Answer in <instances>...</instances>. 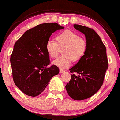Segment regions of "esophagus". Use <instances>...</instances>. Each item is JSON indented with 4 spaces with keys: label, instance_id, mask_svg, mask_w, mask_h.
Instances as JSON below:
<instances>
[{
    "label": "esophagus",
    "instance_id": "esophagus-1",
    "mask_svg": "<svg viewBox=\"0 0 120 120\" xmlns=\"http://www.w3.org/2000/svg\"><path fill=\"white\" fill-rule=\"evenodd\" d=\"M64 72H65V70H61V69H60L59 72H60V74H62V73Z\"/></svg>",
    "mask_w": 120,
    "mask_h": 120
}]
</instances>
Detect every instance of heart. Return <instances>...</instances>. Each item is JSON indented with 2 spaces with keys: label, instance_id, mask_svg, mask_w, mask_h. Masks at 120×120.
<instances>
[{
  "label": "heart",
  "instance_id": "1",
  "mask_svg": "<svg viewBox=\"0 0 120 120\" xmlns=\"http://www.w3.org/2000/svg\"><path fill=\"white\" fill-rule=\"evenodd\" d=\"M56 42L48 41L46 44V50L51 58L55 59L62 49V56L52 62L60 69H65L70 66L72 60L79 61L84 56L87 49L86 40L80 37L76 33L67 30L58 34L55 37Z\"/></svg>",
  "mask_w": 120,
  "mask_h": 120
}]
</instances>
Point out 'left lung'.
Instances as JSON below:
<instances>
[{
  "instance_id": "obj_1",
  "label": "left lung",
  "mask_w": 120,
  "mask_h": 120,
  "mask_svg": "<svg viewBox=\"0 0 120 120\" xmlns=\"http://www.w3.org/2000/svg\"><path fill=\"white\" fill-rule=\"evenodd\" d=\"M74 27L84 34L87 49L82 59L70 69V72L74 73L65 89L71 98L80 101L90 98L99 90L108 70V61L106 47L98 34L82 25H74Z\"/></svg>"
}]
</instances>
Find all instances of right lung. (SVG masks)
Instances as JSON below:
<instances>
[{"instance_id":"add662e5","label":"right lung","mask_w":120,"mask_h":120,"mask_svg":"<svg viewBox=\"0 0 120 120\" xmlns=\"http://www.w3.org/2000/svg\"><path fill=\"white\" fill-rule=\"evenodd\" d=\"M64 27L57 23H45L27 30L15 42L10 58L12 78L18 87L31 97L40 95L59 70L49 68L46 44L53 33Z\"/></svg>"}]
</instances>
